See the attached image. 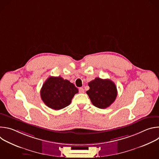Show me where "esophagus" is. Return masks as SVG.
Wrapping results in <instances>:
<instances>
[{
    "label": "esophagus",
    "instance_id": "obj_1",
    "mask_svg": "<svg viewBox=\"0 0 159 159\" xmlns=\"http://www.w3.org/2000/svg\"><path fill=\"white\" fill-rule=\"evenodd\" d=\"M79 90V93H84V89L82 87H80Z\"/></svg>",
    "mask_w": 159,
    "mask_h": 159
}]
</instances>
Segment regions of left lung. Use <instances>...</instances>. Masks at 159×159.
Segmentation results:
<instances>
[{
	"label": "left lung",
	"mask_w": 159,
	"mask_h": 159,
	"mask_svg": "<svg viewBox=\"0 0 159 159\" xmlns=\"http://www.w3.org/2000/svg\"><path fill=\"white\" fill-rule=\"evenodd\" d=\"M90 89L86 92L93 104L100 109L109 107L117 96L116 85L109 79L97 77L88 84Z\"/></svg>",
	"instance_id": "left-lung-1"
}]
</instances>
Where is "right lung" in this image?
Returning <instances> with one entry per match:
<instances>
[{
    "label": "right lung",
    "instance_id": "right-lung-1",
    "mask_svg": "<svg viewBox=\"0 0 159 159\" xmlns=\"http://www.w3.org/2000/svg\"><path fill=\"white\" fill-rule=\"evenodd\" d=\"M79 90L68 80L61 77H49L40 91L42 101L48 107L59 110L69 106Z\"/></svg>",
    "mask_w": 159,
    "mask_h": 159
}]
</instances>
